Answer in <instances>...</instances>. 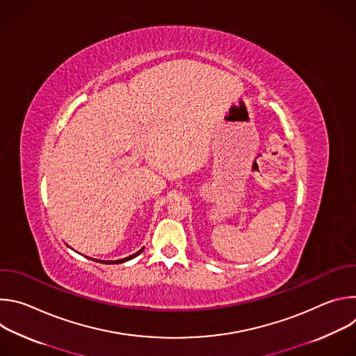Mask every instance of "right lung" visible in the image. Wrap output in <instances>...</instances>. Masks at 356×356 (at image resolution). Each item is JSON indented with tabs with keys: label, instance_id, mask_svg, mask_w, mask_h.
Wrapping results in <instances>:
<instances>
[{
	"label": "right lung",
	"instance_id": "obj_1",
	"mask_svg": "<svg viewBox=\"0 0 356 356\" xmlns=\"http://www.w3.org/2000/svg\"><path fill=\"white\" fill-rule=\"evenodd\" d=\"M142 250H143V248H142L140 250H138L136 253H134V255H131V257H128V258H124V259H120V261H97V262H101V264H108V265H113V264H122V262H127V261L134 259L135 257H138L139 253H142Z\"/></svg>",
	"mask_w": 356,
	"mask_h": 356
}]
</instances>
